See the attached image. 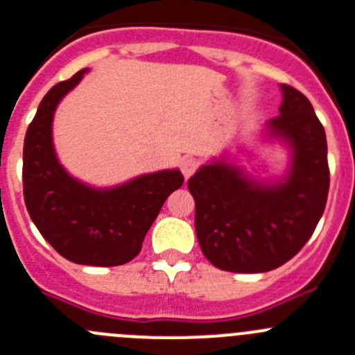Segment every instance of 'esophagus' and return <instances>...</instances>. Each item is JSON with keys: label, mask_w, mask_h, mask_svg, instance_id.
I'll return each mask as SVG.
<instances>
[{"label": "esophagus", "mask_w": 355, "mask_h": 355, "mask_svg": "<svg viewBox=\"0 0 355 355\" xmlns=\"http://www.w3.org/2000/svg\"><path fill=\"white\" fill-rule=\"evenodd\" d=\"M196 168H198V161H196V159H193V157H185L184 161L180 162L182 175H184L185 178H189L191 175L196 171Z\"/></svg>", "instance_id": "obj_1"}]
</instances>
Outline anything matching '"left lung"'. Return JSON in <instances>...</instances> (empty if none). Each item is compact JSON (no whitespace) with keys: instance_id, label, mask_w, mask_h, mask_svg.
<instances>
[{"instance_id":"1","label":"left lung","mask_w":355,"mask_h":355,"mask_svg":"<svg viewBox=\"0 0 355 355\" xmlns=\"http://www.w3.org/2000/svg\"><path fill=\"white\" fill-rule=\"evenodd\" d=\"M279 114L265 123L267 139L290 152L283 177L260 180L228 155L203 164L187 182L196 203L200 248L217 269L267 272L295 257L309 241L329 193L327 139L311 102L281 85Z\"/></svg>"}]
</instances>
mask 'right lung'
<instances>
[{"mask_svg": "<svg viewBox=\"0 0 355 355\" xmlns=\"http://www.w3.org/2000/svg\"><path fill=\"white\" fill-rule=\"evenodd\" d=\"M86 72L83 69L54 85L28 127L22 152L24 203L38 232L63 258L114 267L138 257L166 198L184 184V177L180 170H162L98 189L60 164L53 143L54 111Z\"/></svg>", "mask_w": 355, "mask_h": 355, "instance_id": "right-lung-1", "label": "right lung"}]
</instances>
